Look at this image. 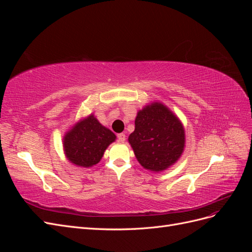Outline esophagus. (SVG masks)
Here are the masks:
<instances>
[{"label": "esophagus", "mask_w": 252, "mask_h": 252, "mask_svg": "<svg viewBox=\"0 0 252 252\" xmlns=\"http://www.w3.org/2000/svg\"><path fill=\"white\" fill-rule=\"evenodd\" d=\"M118 140H119L120 143H124L125 140H126L125 133H119V134H118Z\"/></svg>", "instance_id": "34e87169"}]
</instances>
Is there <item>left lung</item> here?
Listing matches in <instances>:
<instances>
[{"label":"left lung","instance_id":"1","mask_svg":"<svg viewBox=\"0 0 252 252\" xmlns=\"http://www.w3.org/2000/svg\"><path fill=\"white\" fill-rule=\"evenodd\" d=\"M128 142L143 168L154 172L177 163L185 148V128L166 105L152 102L138 111Z\"/></svg>","mask_w":252,"mask_h":252}]
</instances>
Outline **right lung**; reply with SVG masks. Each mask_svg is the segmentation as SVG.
<instances>
[{"label":"right lung","instance_id":"right-lung-1","mask_svg":"<svg viewBox=\"0 0 252 252\" xmlns=\"http://www.w3.org/2000/svg\"><path fill=\"white\" fill-rule=\"evenodd\" d=\"M116 139V134L103 126L91 113L65 132L63 150L71 164L90 168L101 161L105 150Z\"/></svg>","mask_w":252,"mask_h":252}]
</instances>
